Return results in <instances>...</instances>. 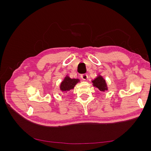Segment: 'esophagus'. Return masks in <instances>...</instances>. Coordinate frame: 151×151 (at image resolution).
<instances>
[{"label":"esophagus","instance_id":"1","mask_svg":"<svg viewBox=\"0 0 151 151\" xmlns=\"http://www.w3.org/2000/svg\"><path fill=\"white\" fill-rule=\"evenodd\" d=\"M81 77L83 80H86L87 79H88V75H87L86 74H83L81 75Z\"/></svg>","mask_w":151,"mask_h":151}]
</instances>
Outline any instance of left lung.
Wrapping results in <instances>:
<instances>
[{"label":"left lung","instance_id":"obj_1","mask_svg":"<svg viewBox=\"0 0 151 151\" xmlns=\"http://www.w3.org/2000/svg\"><path fill=\"white\" fill-rule=\"evenodd\" d=\"M92 83L93 85L96 88H97L100 91L104 92V91L108 90L106 81L101 76L98 75L97 77H96L93 81H92Z\"/></svg>","mask_w":151,"mask_h":151}]
</instances>
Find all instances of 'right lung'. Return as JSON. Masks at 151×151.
<instances>
[{"label":"right lung","mask_w":151,"mask_h":151,"mask_svg":"<svg viewBox=\"0 0 151 151\" xmlns=\"http://www.w3.org/2000/svg\"><path fill=\"white\" fill-rule=\"evenodd\" d=\"M79 81L80 80L79 79H72L69 76H66L60 85V89L63 93H67V91L74 89L75 86Z\"/></svg>","instance_id":"right-lung-1"}]
</instances>
